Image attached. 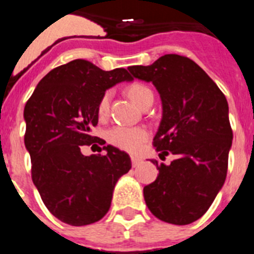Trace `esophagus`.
Returning a JSON list of instances; mask_svg holds the SVG:
<instances>
[{"label":"esophagus","instance_id":"obj_1","mask_svg":"<svg viewBox=\"0 0 254 254\" xmlns=\"http://www.w3.org/2000/svg\"><path fill=\"white\" fill-rule=\"evenodd\" d=\"M131 161H132V165H133V167L136 168L142 160H141L140 158H137V156H131Z\"/></svg>","mask_w":254,"mask_h":254}]
</instances>
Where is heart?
I'll return each instance as SVG.
<instances>
[{
	"instance_id": "heart-1",
	"label": "heart",
	"mask_w": 254,
	"mask_h": 254,
	"mask_svg": "<svg viewBox=\"0 0 254 254\" xmlns=\"http://www.w3.org/2000/svg\"><path fill=\"white\" fill-rule=\"evenodd\" d=\"M129 98L133 100L138 107H142L147 100L154 99V94L151 89L146 85L134 82L129 85L127 89ZM111 91L103 94L98 103V116L104 118L109 112V103H111ZM149 137V132L142 127H126V126H116L107 132V140L121 150L128 152H136L141 149L142 143Z\"/></svg>"
}]
</instances>
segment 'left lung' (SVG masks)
I'll use <instances>...</instances> for the list:
<instances>
[{
	"instance_id": "obj_1",
	"label": "left lung",
	"mask_w": 254,
	"mask_h": 254,
	"mask_svg": "<svg viewBox=\"0 0 254 254\" xmlns=\"http://www.w3.org/2000/svg\"><path fill=\"white\" fill-rule=\"evenodd\" d=\"M133 77L152 82L160 94L163 117L154 137L156 151L176 155L156 164V181L143 188L152 215L187 225L205 214L228 172L233 131L226 98L193 61L165 55L150 66H131Z\"/></svg>"
}]
</instances>
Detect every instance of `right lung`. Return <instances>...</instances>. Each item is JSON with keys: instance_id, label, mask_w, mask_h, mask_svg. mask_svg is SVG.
Here are the masks:
<instances>
[{"instance_id": "obj_1", "label": "right lung", "mask_w": 254, "mask_h": 254, "mask_svg": "<svg viewBox=\"0 0 254 254\" xmlns=\"http://www.w3.org/2000/svg\"><path fill=\"white\" fill-rule=\"evenodd\" d=\"M127 69L104 71L75 60L47 73L24 108L31 178L53 216L68 225L99 221L111 207L118 179L131 169L128 154L107 145L105 155L81 154L95 142L98 103L105 90L132 81ZM99 142V141H98Z\"/></svg>"}]
</instances>
